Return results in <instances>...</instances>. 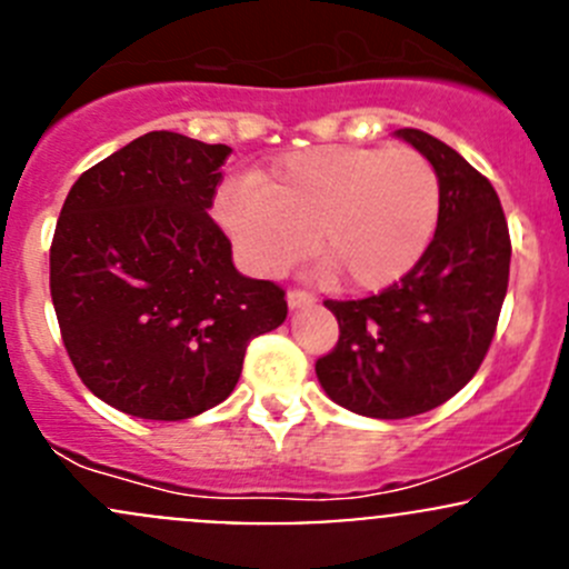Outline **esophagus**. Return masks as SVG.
I'll list each match as a JSON object with an SVG mask.
<instances>
[{"label": "esophagus", "instance_id": "1", "mask_svg": "<svg viewBox=\"0 0 569 569\" xmlns=\"http://www.w3.org/2000/svg\"><path fill=\"white\" fill-rule=\"evenodd\" d=\"M286 302H289L291 311H297V308H306V306H313L317 302V297L311 295V291H302V289H291L289 295H286Z\"/></svg>", "mask_w": 569, "mask_h": 569}]
</instances>
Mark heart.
<instances>
[{
  "instance_id": "b5f03b06",
  "label": "heart",
  "mask_w": 569,
  "mask_h": 569,
  "mask_svg": "<svg viewBox=\"0 0 569 569\" xmlns=\"http://www.w3.org/2000/svg\"><path fill=\"white\" fill-rule=\"evenodd\" d=\"M214 217L250 272L280 274L313 242L349 286L386 289L432 242L440 178L410 148H308L222 183Z\"/></svg>"
}]
</instances>
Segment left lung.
I'll return each mask as SVG.
<instances>
[{
    "mask_svg": "<svg viewBox=\"0 0 569 569\" xmlns=\"http://www.w3.org/2000/svg\"><path fill=\"white\" fill-rule=\"evenodd\" d=\"M440 178V217L421 261L366 300H327L336 349L317 377L336 405L358 416H421L462 391L479 371L509 283L507 217L479 170L418 129H399Z\"/></svg>",
    "mask_w": 569,
    "mask_h": 569,
    "instance_id": "obj_1",
    "label": "left lung"
}]
</instances>
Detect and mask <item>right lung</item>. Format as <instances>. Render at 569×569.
I'll list each match as a JSON object with an SVG mask.
<instances>
[{
	"instance_id": "add662e5",
	"label": "right lung",
	"mask_w": 569,
	"mask_h": 569,
	"mask_svg": "<svg viewBox=\"0 0 569 569\" xmlns=\"http://www.w3.org/2000/svg\"><path fill=\"white\" fill-rule=\"evenodd\" d=\"M228 153L148 131L62 203L51 302L73 369L114 410L151 421L211 410L237 388L252 338L289 313L280 286L233 267L209 217Z\"/></svg>"
}]
</instances>
